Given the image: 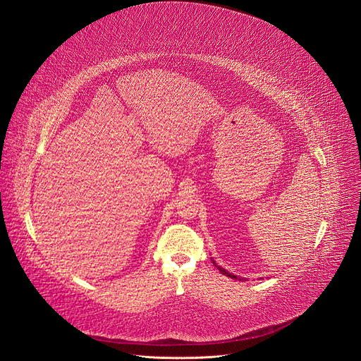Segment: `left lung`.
I'll return each instance as SVG.
<instances>
[{
  "instance_id": "left-lung-1",
  "label": "left lung",
  "mask_w": 361,
  "mask_h": 361,
  "mask_svg": "<svg viewBox=\"0 0 361 361\" xmlns=\"http://www.w3.org/2000/svg\"><path fill=\"white\" fill-rule=\"evenodd\" d=\"M212 262H214V260H212ZM214 263H215V262H214ZM215 267H216V268L219 269V272H221V274H224V275H226V276H230V278H234V279H237V276H235V275H233V274H230V272H226V271H225L224 268L218 267V264H216V263H215Z\"/></svg>"
}]
</instances>
